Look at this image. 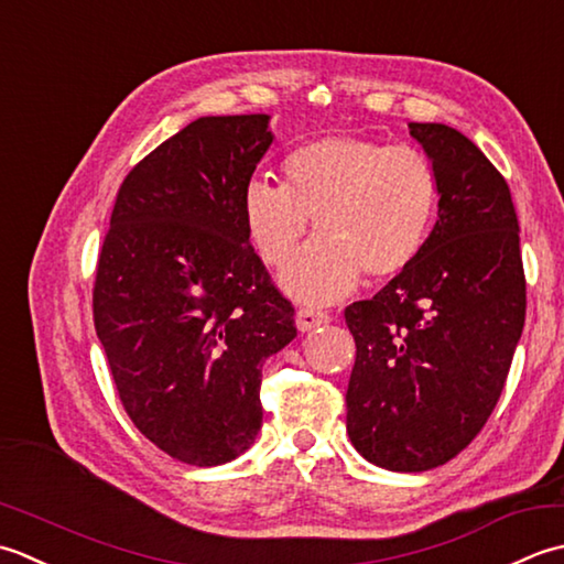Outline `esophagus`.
<instances>
[{
    "instance_id": "obj_1",
    "label": "esophagus",
    "mask_w": 564,
    "mask_h": 564,
    "mask_svg": "<svg viewBox=\"0 0 564 564\" xmlns=\"http://www.w3.org/2000/svg\"><path fill=\"white\" fill-rule=\"evenodd\" d=\"M330 316L326 312H318V308L312 306H304L296 312V328L299 330H312L316 326H324L328 324Z\"/></svg>"
}]
</instances>
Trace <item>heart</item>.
Masks as SVG:
<instances>
[{"label":"heart","instance_id":"heart-1","mask_svg":"<svg viewBox=\"0 0 564 564\" xmlns=\"http://www.w3.org/2000/svg\"><path fill=\"white\" fill-rule=\"evenodd\" d=\"M282 185L252 180L243 194L246 231L270 268H286L315 221L321 241L284 272L306 302H333L365 274L392 280L419 260L438 212V177L411 145L326 135L286 153Z\"/></svg>","mask_w":564,"mask_h":564}]
</instances>
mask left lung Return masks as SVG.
I'll list each match as a JSON object with an SVG mask.
<instances>
[{
	"instance_id": "left-lung-1",
	"label": "left lung",
	"mask_w": 564,
	"mask_h": 564,
	"mask_svg": "<svg viewBox=\"0 0 564 564\" xmlns=\"http://www.w3.org/2000/svg\"><path fill=\"white\" fill-rule=\"evenodd\" d=\"M409 129L438 177V221L406 272L346 308V429L372 465L426 473L463 453L497 406L525 321V274L501 172L451 126Z\"/></svg>"
}]
</instances>
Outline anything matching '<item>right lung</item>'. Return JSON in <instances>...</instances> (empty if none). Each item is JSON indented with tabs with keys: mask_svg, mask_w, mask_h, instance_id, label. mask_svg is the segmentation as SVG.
I'll list each match as a JSON object with an SVG mask.
<instances>
[{
	"mask_svg": "<svg viewBox=\"0 0 564 564\" xmlns=\"http://www.w3.org/2000/svg\"><path fill=\"white\" fill-rule=\"evenodd\" d=\"M268 121L204 117L160 143L123 177L97 260L91 312L121 406L197 467L256 441L262 362L296 336L243 221Z\"/></svg>",
	"mask_w": 564,
	"mask_h": 564,
	"instance_id": "add662e5",
	"label": "right lung"
}]
</instances>
